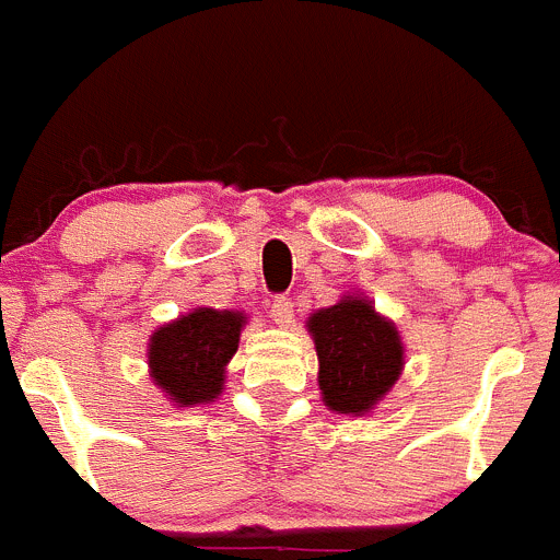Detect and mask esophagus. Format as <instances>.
Masks as SVG:
<instances>
[{
    "label": "esophagus",
    "instance_id": "34e87169",
    "mask_svg": "<svg viewBox=\"0 0 560 560\" xmlns=\"http://www.w3.org/2000/svg\"><path fill=\"white\" fill-rule=\"evenodd\" d=\"M270 317L281 326L292 324V301L287 295H276L273 304H270Z\"/></svg>",
    "mask_w": 560,
    "mask_h": 560
}]
</instances>
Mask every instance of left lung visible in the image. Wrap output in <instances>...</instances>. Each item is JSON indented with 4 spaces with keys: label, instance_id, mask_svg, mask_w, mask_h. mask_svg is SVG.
<instances>
[{
    "label": "left lung",
    "instance_id": "left-lung-1",
    "mask_svg": "<svg viewBox=\"0 0 560 560\" xmlns=\"http://www.w3.org/2000/svg\"><path fill=\"white\" fill-rule=\"evenodd\" d=\"M320 362V390L329 410L360 416L393 387L401 374L399 331L365 299H346L310 317Z\"/></svg>",
    "mask_w": 560,
    "mask_h": 560
}]
</instances>
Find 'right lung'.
<instances>
[{"instance_id":"1","label":"right lung","mask_w":560,"mask_h":560,"mask_svg":"<svg viewBox=\"0 0 560 560\" xmlns=\"http://www.w3.org/2000/svg\"><path fill=\"white\" fill-rule=\"evenodd\" d=\"M245 317L240 312L195 310L161 326L150 340V371L161 390L178 405L218 399L225 362L234 357Z\"/></svg>"}]
</instances>
